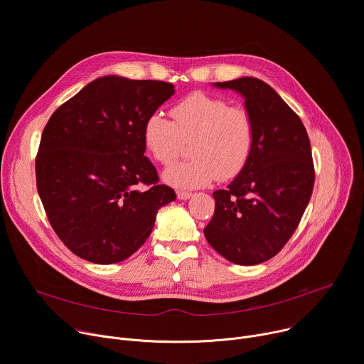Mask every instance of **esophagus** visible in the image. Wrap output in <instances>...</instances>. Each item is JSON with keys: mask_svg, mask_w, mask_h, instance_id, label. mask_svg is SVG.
Returning a JSON list of instances; mask_svg holds the SVG:
<instances>
[{"mask_svg": "<svg viewBox=\"0 0 364 364\" xmlns=\"http://www.w3.org/2000/svg\"><path fill=\"white\" fill-rule=\"evenodd\" d=\"M193 196V193H190V191H184V190H177V197L180 198V200H187V198H190Z\"/></svg>", "mask_w": 364, "mask_h": 364, "instance_id": "esophagus-1", "label": "esophagus"}]
</instances>
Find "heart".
Segmentation results:
<instances>
[{
    "label": "heart",
    "instance_id": "obj_1",
    "mask_svg": "<svg viewBox=\"0 0 364 364\" xmlns=\"http://www.w3.org/2000/svg\"><path fill=\"white\" fill-rule=\"evenodd\" d=\"M171 119L155 112L144 124L142 139L151 157L171 164L190 142L193 159L166 171V180L180 188H197L236 178L249 164L256 142V125L243 107H230L223 97L193 92L170 111Z\"/></svg>",
    "mask_w": 364,
    "mask_h": 364
}]
</instances>
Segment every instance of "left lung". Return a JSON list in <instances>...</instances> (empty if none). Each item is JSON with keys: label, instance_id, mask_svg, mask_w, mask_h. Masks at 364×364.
Instances as JSON below:
<instances>
[{"label": "left lung", "instance_id": "1", "mask_svg": "<svg viewBox=\"0 0 364 364\" xmlns=\"http://www.w3.org/2000/svg\"><path fill=\"white\" fill-rule=\"evenodd\" d=\"M245 97L256 125V142L246 168L216 190L215 215L204 236L228 261L257 265L291 239L314 188L309 138L299 117L264 80L218 82Z\"/></svg>", "mask_w": 364, "mask_h": 364}]
</instances>
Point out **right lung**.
Masks as SVG:
<instances>
[{
	"label": "right lung",
	"instance_id": "obj_1",
	"mask_svg": "<svg viewBox=\"0 0 364 364\" xmlns=\"http://www.w3.org/2000/svg\"><path fill=\"white\" fill-rule=\"evenodd\" d=\"M174 95L161 80L103 76L60 105L43 129L36 181L47 219L75 255L117 264L176 200L145 157L146 118Z\"/></svg>",
	"mask_w": 364,
	"mask_h": 364
}]
</instances>
